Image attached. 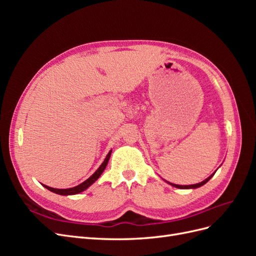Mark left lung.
I'll return each mask as SVG.
<instances>
[{"label":"left lung","instance_id":"8db88e82","mask_svg":"<svg viewBox=\"0 0 256 256\" xmlns=\"http://www.w3.org/2000/svg\"><path fill=\"white\" fill-rule=\"evenodd\" d=\"M216 172V171L209 176V177H207L205 180H203V182H198V184H187V186H182V184H172V182H166V180H164L166 182H168V184H171V186H173V187H175V188H178V189H196V188H200V187H202V186H204L209 180H210V178L214 175V173Z\"/></svg>","mask_w":256,"mask_h":256}]
</instances>
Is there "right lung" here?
Listing matches in <instances>:
<instances>
[{
	"instance_id": "right-lung-1",
	"label": "right lung",
	"mask_w": 256,
	"mask_h": 256,
	"mask_svg": "<svg viewBox=\"0 0 256 256\" xmlns=\"http://www.w3.org/2000/svg\"><path fill=\"white\" fill-rule=\"evenodd\" d=\"M111 152H112V150L108 152V154H106V157L104 158V162L102 164H100V166L96 170V172L92 174L90 177H88L86 180L85 182H81L80 184H78V186H76V187H72V188H67V189H56V188H51V187H49V186H46V184H42L44 187L46 188V189H48V190H50L51 192H53V193H56V194H60V196H74V194H78V193H81V192H83V191H85L90 186H92V184H94L98 178L100 177V175L102 174V172L104 171V168H106V166H108V162H109V159H110V157H111Z\"/></svg>"
}]
</instances>
